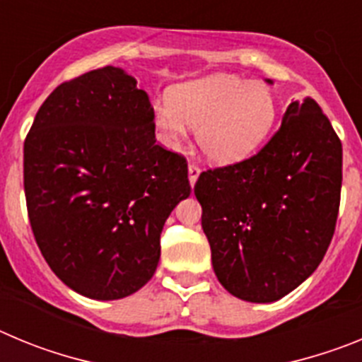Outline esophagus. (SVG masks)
<instances>
[{"label": "esophagus", "mask_w": 362, "mask_h": 362, "mask_svg": "<svg viewBox=\"0 0 362 362\" xmlns=\"http://www.w3.org/2000/svg\"><path fill=\"white\" fill-rule=\"evenodd\" d=\"M201 174V168L197 165H188V181H190V187H194Z\"/></svg>", "instance_id": "obj_1"}]
</instances>
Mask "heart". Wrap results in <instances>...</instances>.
I'll use <instances>...</instances> for the list:
<instances>
[{"label": "heart", "mask_w": 362, "mask_h": 362, "mask_svg": "<svg viewBox=\"0 0 362 362\" xmlns=\"http://www.w3.org/2000/svg\"><path fill=\"white\" fill-rule=\"evenodd\" d=\"M277 117L274 92L232 74H212L172 86L166 101H156L152 119L159 141L177 148L196 129L204 158L217 165L245 159L261 146Z\"/></svg>", "instance_id": "b5f03b06"}]
</instances>
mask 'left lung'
<instances>
[{
	"label": "left lung",
	"instance_id": "left-lung-1",
	"mask_svg": "<svg viewBox=\"0 0 362 362\" xmlns=\"http://www.w3.org/2000/svg\"><path fill=\"white\" fill-rule=\"evenodd\" d=\"M341 183L343 145L312 98L288 105L255 156L203 172L194 194L219 283L248 303L296 290L330 246Z\"/></svg>",
	"mask_w": 362,
	"mask_h": 362
}]
</instances>
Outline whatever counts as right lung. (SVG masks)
Listing matches in <instances>:
<instances>
[{"instance_id": "right-lung-1", "label": "right lung", "mask_w": 362, "mask_h": 362, "mask_svg": "<svg viewBox=\"0 0 362 362\" xmlns=\"http://www.w3.org/2000/svg\"><path fill=\"white\" fill-rule=\"evenodd\" d=\"M32 232L74 292L98 300L143 288L161 230L190 196L187 159L156 143L148 94L117 66L62 83L37 110L23 148Z\"/></svg>"}]
</instances>
